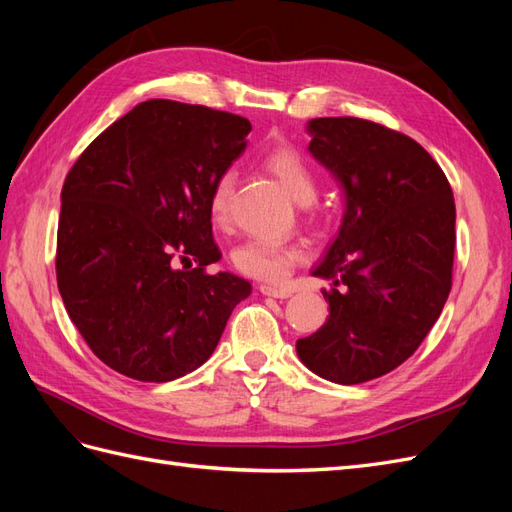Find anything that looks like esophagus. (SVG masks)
Here are the masks:
<instances>
[{"label": "esophagus", "instance_id": "1", "mask_svg": "<svg viewBox=\"0 0 512 512\" xmlns=\"http://www.w3.org/2000/svg\"><path fill=\"white\" fill-rule=\"evenodd\" d=\"M262 294H267V297H275V299H288L292 297V290L286 286H269V284H260L258 288Z\"/></svg>", "mask_w": 512, "mask_h": 512}]
</instances>
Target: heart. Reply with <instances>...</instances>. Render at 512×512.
Here are the masks:
<instances>
[{"label":"heart","instance_id":"obj_1","mask_svg":"<svg viewBox=\"0 0 512 512\" xmlns=\"http://www.w3.org/2000/svg\"><path fill=\"white\" fill-rule=\"evenodd\" d=\"M262 166L284 185V190L297 200L299 205H309L316 198L318 183L314 170L292 145H273L265 156H262ZM232 188H235V173H232V170H224V173L215 177L209 192V215L213 224H226ZM301 258V245L265 237L245 239L232 250V265H235L239 273L265 282L284 280L288 271L297 265Z\"/></svg>","mask_w":512,"mask_h":512}]
</instances>
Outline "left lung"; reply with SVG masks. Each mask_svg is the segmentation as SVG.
I'll return each mask as SVG.
<instances>
[{
	"label": "left lung",
	"instance_id": "8db88e82",
	"mask_svg": "<svg viewBox=\"0 0 512 512\" xmlns=\"http://www.w3.org/2000/svg\"><path fill=\"white\" fill-rule=\"evenodd\" d=\"M309 153L346 196L342 228L312 271L329 318L297 342L307 369L337 384L389 374L421 346L453 284L455 200L410 136L359 117L307 123Z\"/></svg>",
	"mask_w": 512,
	"mask_h": 512
}]
</instances>
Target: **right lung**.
Instances as JSON below:
<instances>
[{"label":"right lung","mask_w":512,"mask_h":512,"mask_svg":"<svg viewBox=\"0 0 512 512\" xmlns=\"http://www.w3.org/2000/svg\"><path fill=\"white\" fill-rule=\"evenodd\" d=\"M250 130L239 115L147 100L70 168L57 286L91 352L119 374L141 382L190 374L250 297L243 277L207 273L222 258L211 232V185L245 151Z\"/></svg>","instance_id":"obj_1"}]
</instances>
